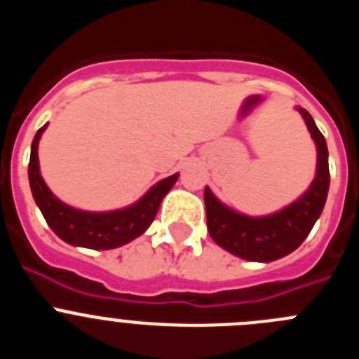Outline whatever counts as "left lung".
I'll use <instances>...</instances> for the list:
<instances>
[{
    "label": "left lung",
    "mask_w": 359,
    "mask_h": 359,
    "mask_svg": "<svg viewBox=\"0 0 359 359\" xmlns=\"http://www.w3.org/2000/svg\"><path fill=\"white\" fill-rule=\"evenodd\" d=\"M297 109L316 145L315 180L297 201L275 214L253 217L231 210L215 198L208 187H205L208 233L215 244L244 261L271 262L294 252L309 236L327 199L331 182L327 144L313 116L304 107Z\"/></svg>",
    "instance_id": "obj_1"
}]
</instances>
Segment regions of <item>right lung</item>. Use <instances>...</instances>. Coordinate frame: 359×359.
I'll use <instances>...</instances> for the list:
<instances>
[{"label":"right lung","mask_w":359,"mask_h":359,"mask_svg":"<svg viewBox=\"0 0 359 359\" xmlns=\"http://www.w3.org/2000/svg\"><path fill=\"white\" fill-rule=\"evenodd\" d=\"M48 123L36 133L32 142L30 163H28V182H30L32 196L36 199L41 214L46 219L48 226L72 246H82L91 250H113L131 243L140 237L158 214L161 199L169 194L177 174L165 177L142 196L140 199L126 208L111 212H88L73 208L52 194V190L44 183L39 170V156L37 147Z\"/></svg>","instance_id":"add662e5"}]
</instances>
